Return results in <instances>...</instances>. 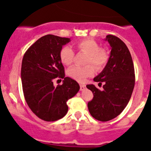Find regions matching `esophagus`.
<instances>
[{
    "instance_id": "1",
    "label": "esophagus",
    "mask_w": 151,
    "mask_h": 151,
    "mask_svg": "<svg viewBox=\"0 0 151 151\" xmlns=\"http://www.w3.org/2000/svg\"><path fill=\"white\" fill-rule=\"evenodd\" d=\"M85 88H86L85 84H80V90H84Z\"/></svg>"
}]
</instances>
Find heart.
I'll list each match as a JSON object with an SVG mask.
<instances>
[{
    "mask_svg": "<svg viewBox=\"0 0 151 151\" xmlns=\"http://www.w3.org/2000/svg\"><path fill=\"white\" fill-rule=\"evenodd\" d=\"M76 48L79 51L83 52L87 55L84 67L73 66L67 70V74L70 77L76 81H84L88 77L94 74V68L100 70L105 66L108 61V53L104 49L99 48L96 41L92 39H84L80 41L76 44ZM75 53L70 46H64L60 51V58L61 62L65 65H70L73 63ZM90 63V65H89ZM93 64L92 65L91 64Z\"/></svg>",
    "mask_w": 151,
    "mask_h": 151,
    "instance_id": "heart-1",
    "label": "heart"
}]
</instances>
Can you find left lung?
Masks as SVG:
<instances>
[{"instance_id":"8db88e82","label":"left lung","mask_w":151,"mask_h":151,"mask_svg":"<svg viewBox=\"0 0 151 151\" xmlns=\"http://www.w3.org/2000/svg\"><path fill=\"white\" fill-rule=\"evenodd\" d=\"M105 41L111 47L110 58L102 72L93 78L99 84L104 83V90L87 85L93 93V99L87 104L89 112L101 122L110 121L124 110L135 85L134 66L126 44L112 35H107Z\"/></svg>"}]
</instances>
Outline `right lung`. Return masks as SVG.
Returning a JSON list of instances; mask_svg holds the SVG:
<instances>
[{"instance_id":"add662e5","label":"right lung","mask_w":151,"mask_h":151,"mask_svg":"<svg viewBox=\"0 0 151 151\" xmlns=\"http://www.w3.org/2000/svg\"><path fill=\"white\" fill-rule=\"evenodd\" d=\"M70 38L47 35L35 41L25 52L21 64L24 98L31 110L46 122L60 119L68 111L67 100L79 90L76 81L65 77L60 51ZM55 78L63 84L53 85ZM61 80V79H60Z\"/></svg>"}]
</instances>
